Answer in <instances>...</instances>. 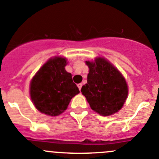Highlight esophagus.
I'll list each match as a JSON object with an SVG mask.
<instances>
[{
    "mask_svg": "<svg viewBox=\"0 0 159 159\" xmlns=\"http://www.w3.org/2000/svg\"><path fill=\"white\" fill-rule=\"evenodd\" d=\"M78 89H79L80 91H81V87H82V84H81V83H80V84H78Z\"/></svg>",
    "mask_w": 159,
    "mask_h": 159,
    "instance_id": "esophagus-1",
    "label": "esophagus"
}]
</instances>
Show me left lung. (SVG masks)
<instances>
[{
  "label": "left lung",
  "instance_id": "left-lung-1",
  "mask_svg": "<svg viewBox=\"0 0 159 159\" xmlns=\"http://www.w3.org/2000/svg\"><path fill=\"white\" fill-rule=\"evenodd\" d=\"M89 68L88 83L81 91L91 109L104 116L122 108L129 94L128 84L121 72L104 57L86 61Z\"/></svg>",
  "mask_w": 159,
  "mask_h": 159
}]
</instances>
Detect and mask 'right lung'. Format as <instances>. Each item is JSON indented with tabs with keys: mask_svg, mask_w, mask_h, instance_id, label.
<instances>
[{
	"mask_svg": "<svg viewBox=\"0 0 159 159\" xmlns=\"http://www.w3.org/2000/svg\"><path fill=\"white\" fill-rule=\"evenodd\" d=\"M67 59H49L35 74L30 84V94L35 108L43 114L57 116L65 111L70 99L80 92L72 75L65 67Z\"/></svg>",
	"mask_w": 159,
	"mask_h": 159,
	"instance_id": "right-lung-1",
	"label": "right lung"
}]
</instances>
